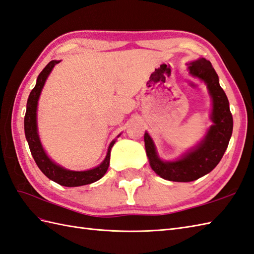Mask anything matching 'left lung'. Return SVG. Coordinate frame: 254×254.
<instances>
[{"label": "left lung", "instance_id": "1", "mask_svg": "<svg viewBox=\"0 0 254 254\" xmlns=\"http://www.w3.org/2000/svg\"><path fill=\"white\" fill-rule=\"evenodd\" d=\"M188 73L203 81L212 99L210 119L213 122L199 143L173 161L159 157L150 135L145 132L146 154L151 169L160 178L172 182H192L213 170L225 152L233 133V116L219 76L205 58H198L187 64Z\"/></svg>", "mask_w": 254, "mask_h": 254}]
</instances>
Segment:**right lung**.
<instances>
[{
  "label": "right lung",
  "instance_id": "1",
  "mask_svg": "<svg viewBox=\"0 0 254 254\" xmlns=\"http://www.w3.org/2000/svg\"><path fill=\"white\" fill-rule=\"evenodd\" d=\"M58 63H61V61H52L46 64V67L39 74L37 79V84H35L30 95H29L25 116L26 139L29 144V148H30L31 155L35 163H37V166L44 173V175L47 176L50 180L66 187H78L92 184V183L102 179L105 173L107 172L110 162V150L116 143L115 139L110 143L107 150V155H106L103 162L98 164L97 167L86 171H72L64 169V167L60 166V164H57L47 156L40 140L37 121L39 98L47 76L50 75L53 68ZM118 137H119V135H118Z\"/></svg>",
  "mask_w": 254,
  "mask_h": 254
}]
</instances>
